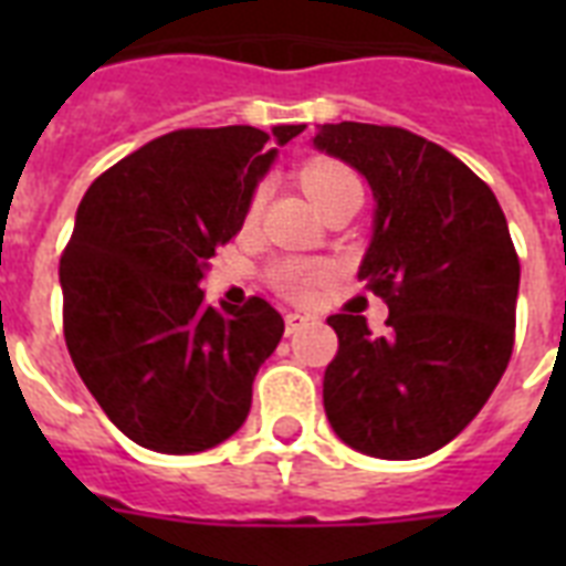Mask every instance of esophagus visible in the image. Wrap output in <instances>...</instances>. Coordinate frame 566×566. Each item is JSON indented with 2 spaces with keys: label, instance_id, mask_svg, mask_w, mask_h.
I'll use <instances>...</instances> for the list:
<instances>
[{
  "label": "esophagus",
  "instance_id": "1",
  "mask_svg": "<svg viewBox=\"0 0 566 566\" xmlns=\"http://www.w3.org/2000/svg\"><path fill=\"white\" fill-rule=\"evenodd\" d=\"M308 323H314V317H311V314H302V311H291V314L284 317L287 335H296V332H302V328L308 326Z\"/></svg>",
  "mask_w": 566,
  "mask_h": 566
}]
</instances>
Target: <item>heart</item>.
Returning a JSON list of instances; mask_svg holds the SVG:
<instances>
[{"label":"heart","instance_id":"heart-1","mask_svg":"<svg viewBox=\"0 0 566 566\" xmlns=\"http://www.w3.org/2000/svg\"><path fill=\"white\" fill-rule=\"evenodd\" d=\"M300 185L305 193L319 205V211H326L328 205H335L337 199H344L349 193H361V181L353 172V167H346L337 158H308L300 164ZM266 202V188L255 185L247 196V208H243V222L255 226ZM332 266L317 258H279L266 270V279L273 284L275 293H282L287 300H308L311 293L317 291L319 284L328 282Z\"/></svg>","mask_w":566,"mask_h":566}]
</instances>
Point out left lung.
Listing matches in <instances>:
<instances>
[{
    "label": "left lung",
    "instance_id": "left-lung-1",
    "mask_svg": "<svg viewBox=\"0 0 566 566\" xmlns=\"http://www.w3.org/2000/svg\"><path fill=\"white\" fill-rule=\"evenodd\" d=\"M314 146L376 196L358 279L387 302L385 335L332 314L323 405L337 438L387 461L447 447L482 411L514 349L520 258L493 190L443 146L399 126L328 123Z\"/></svg>",
    "mask_w": 566,
    "mask_h": 566
}]
</instances>
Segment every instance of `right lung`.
<instances>
[{
    "label": "right lung",
    "instance_id": "add662e5",
    "mask_svg": "<svg viewBox=\"0 0 566 566\" xmlns=\"http://www.w3.org/2000/svg\"><path fill=\"white\" fill-rule=\"evenodd\" d=\"M305 126H275L279 146ZM252 126L179 128L114 164L84 193L61 255L64 340L126 438L188 455L243 426L258 367L284 335L261 296L211 308L208 258L243 226L275 149Z\"/></svg>",
    "mask_w": 566,
    "mask_h": 566
}]
</instances>
